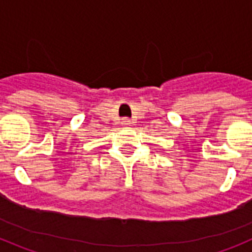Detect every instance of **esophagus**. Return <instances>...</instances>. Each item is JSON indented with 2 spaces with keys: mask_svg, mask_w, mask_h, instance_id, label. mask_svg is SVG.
I'll return each instance as SVG.
<instances>
[{
  "mask_svg": "<svg viewBox=\"0 0 252 252\" xmlns=\"http://www.w3.org/2000/svg\"><path fill=\"white\" fill-rule=\"evenodd\" d=\"M121 125H122V126H130L131 121H130V120H128V119H124V120H122V121H121Z\"/></svg>",
  "mask_w": 252,
  "mask_h": 252,
  "instance_id": "obj_1",
  "label": "esophagus"
}]
</instances>
